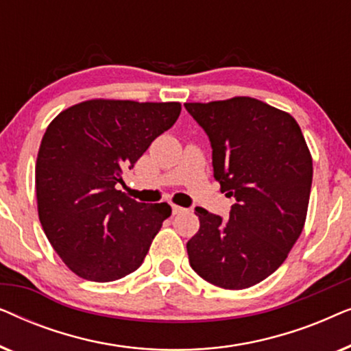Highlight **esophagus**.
I'll use <instances>...</instances> for the list:
<instances>
[{"label":"esophagus","instance_id":"esophagus-1","mask_svg":"<svg viewBox=\"0 0 351 351\" xmlns=\"http://www.w3.org/2000/svg\"><path fill=\"white\" fill-rule=\"evenodd\" d=\"M184 208H180V206H177V204H172V214L174 215H177V214H182L184 213Z\"/></svg>","mask_w":351,"mask_h":351}]
</instances>
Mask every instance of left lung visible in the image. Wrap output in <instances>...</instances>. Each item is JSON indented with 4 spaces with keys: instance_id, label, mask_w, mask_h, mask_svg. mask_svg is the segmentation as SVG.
<instances>
[{
    "instance_id": "8db88e82",
    "label": "left lung",
    "mask_w": 351,
    "mask_h": 351,
    "mask_svg": "<svg viewBox=\"0 0 351 351\" xmlns=\"http://www.w3.org/2000/svg\"><path fill=\"white\" fill-rule=\"evenodd\" d=\"M208 134L214 177L234 204L228 220L195 208L189 262L210 285L246 289L276 271L304 228L313 162L289 113L252 97L185 104Z\"/></svg>"
}]
</instances>
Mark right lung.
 Returning a JSON list of instances; mask_svg holds the SVG:
<instances>
[{
	"mask_svg": "<svg viewBox=\"0 0 351 351\" xmlns=\"http://www.w3.org/2000/svg\"><path fill=\"white\" fill-rule=\"evenodd\" d=\"M180 110L179 102L95 99L47 126L36 158L38 214L54 251L78 276L108 282L142 265L171 206L138 203L117 184Z\"/></svg>",
	"mask_w": 351,
	"mask_h": 351,
	"instance_id": "right-lung-1",
	"label": "right lung"
}]
</instances>
